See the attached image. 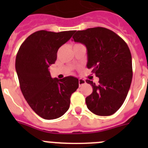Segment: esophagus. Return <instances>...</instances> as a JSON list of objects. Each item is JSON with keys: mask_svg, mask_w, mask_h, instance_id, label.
Segmentation results:
<instances>
[{"mask_svg": "<svg viewBox=\"0 0 148 148\" xmlns=\"http://www.w3.org/2000/svg\"><path fill=\"white\" fill-rule=\"evenodd\" d=\"M86 82L84 79H82V78H79V79H78V84H79V87H81L82 85L84 84Z\"/></svg>", "mask_w": 148, "mask_h": 148, "instance_id": "esophagus-1", "label": "esophagus"}]
</instances>
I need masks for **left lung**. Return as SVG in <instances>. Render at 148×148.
Wrapping results in <instances>:
<instances>
[{
	"instance_id": "8db88e82",
	"label": "left lung",
	"mask_w": 148,
	"mask_h": 148,
	"mask_svg": "<svg viewBox=\"0 0 148 148\" xmlns=\"http://www.w3.org/2000/svg\"><path fill=\"white\" fill-rule=\"evenodd\" d=\"M87 49V66L99 77V84L86 80L92 92L86 98L87 108L98 116H110L122 105L133 78L131 53L116 33L104 27L79 30L73 36Z\"/></svg>"
}]
</instances>
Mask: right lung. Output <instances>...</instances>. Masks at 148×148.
I'll return each mask as SVG.
<instances>
[{"label":"right lung","mask_w":148,"mask_h":148,"mask_svg":"<svg viewBox=\"0 0 148 148\" xmlns=\"http://www.w3.org/2000/svg\"><path fill=\"white\" fill-rule=\"evenodd\" d=\"M75 32L37 31L22 43L17 53L15 69L21 90L30 108L44 119L64 114L72 93L78 87V78H52L48 69L56 62L58 49Z\"/></svg>","instance_id":"right-lung-1"}]
</instances>
